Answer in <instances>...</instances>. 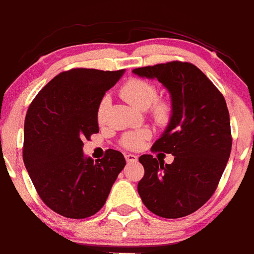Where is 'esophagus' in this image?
Wrapping results in <instances>:
<instances>
[{"label":"esophagus","mask_w":254,"mask_h":254,"mask_svg":"<svg viewBox=\"0 0 254 254\" xmlns=\"http://www.w3.org/2000/svg\"><path fill=\"white\" fill-rule=\"evenodd\" d=\"M125 159H127V163H132L137 161V156H135V154H131V153H127L125 154Z\"/></svg>","instance_id":"1"}]
</instances>
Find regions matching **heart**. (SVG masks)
Returning a JSON list of instances; mask_svg holds the SVG:
<instances>
[{
	"mask_svg": "<svg viewBox=\"0 0 254 254\" xmlns=\"http://www.w3.org/2000/svg\"><path fill=\"white\" fill-rule=\"evenodd\" d=\"M120 95L127 102L137 109H147L153 103L152 107V114L154 119L159 123L167 122L170 116V107L165 101H156L157 87L151 82L142 79H131L125 82L120 89ZM109 106V97L105 96L101 100L97 108V119L102 122L105 119L106 111ZM149 132L147 130H140V131L127 134L123 137V146L127 148H137L142 143L146 137H148Z\"/></svg>",
	"mask_w": 254,
	"mask_h": 254,
	"instance_id": "heart-1",
	"label": "heart"
}]
</instances>
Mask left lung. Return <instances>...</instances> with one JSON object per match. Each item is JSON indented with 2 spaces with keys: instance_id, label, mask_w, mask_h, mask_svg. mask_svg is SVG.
<instances>
[{
  "instance_id": "8db88e82",
  "label": "left lung",
  "mask_w": 254,
  "mask_h": 254,
  "mask_svg": "<svg viewBox=\"0 0 254 254\" xmlns=\"http://www.w3.org/2000/svg\"><path fill=\"white\" fill-rule=\"evenodd\" d=\"M157 79L172 101L169 123L153 151L172 153L164 164L151 154L138 158L145 175L137 185L143 204L162 218L196 212L212 197L231 152L230 117L224 96L191 63L169 62L132 70Z\"/></svg>"
}]
</instances>
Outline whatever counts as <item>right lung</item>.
Instances as JSON below:
<instances>
[{"label":"right lung","mask_w":254,"mask_h":254,"mask_svg":"<svg viewBox=\"0 0 254 254\" xmlns=\"http://www.w3.org/2000/svg\"><path fill=\"white\" fill-rule=\"evenodd\" d=\"M124 71H63L37 93L26 112L24 164L40 198L63 217L96 214L127 164L116 149L96 163L82 153V140L100 130L101 100Z\"/></svg>","instance_id":"1"}]
</instances>
